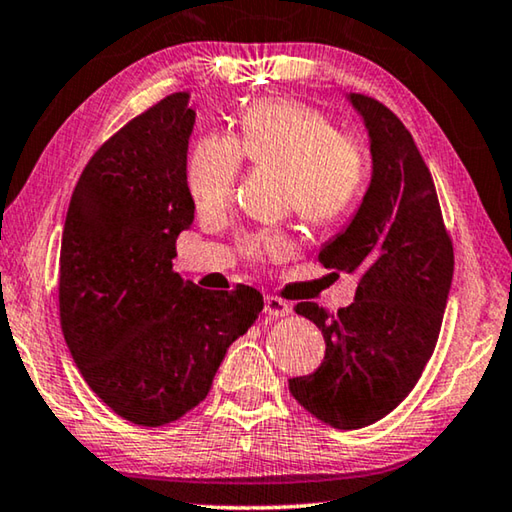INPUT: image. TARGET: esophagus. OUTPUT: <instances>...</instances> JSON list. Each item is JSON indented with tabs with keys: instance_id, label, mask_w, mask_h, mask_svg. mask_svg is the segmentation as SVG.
<instances>
[{
	"instance_id": "obj_1",
	"label": "esophagus",
	"mask_w": 512,
	"mask_h": 512,
	"mask_svg": "<svg viewBox=\"0 0 512 512\" xmlns=\"http://www.w3.org/2000/svg\"><path fill=\"white\" fill-rule=\"evenodd\" d=\"M264 312L269 317H285L292 312V308H289V303H285L282 299H278V296H266L264 299Z\"/></svg>"
}]
</instances>
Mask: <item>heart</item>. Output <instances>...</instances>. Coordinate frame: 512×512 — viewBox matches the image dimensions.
Wrapping results in <instances>:
<instances>
[{
  "mask_svg": "<svg viewBox=\"0 0 512 512\" xmlns=\"http://www.w3.org/2000/svg\"><path fill=\"white\" fill-rule=\"evenodd\" d=\"M241 158L282 170L287 207H294L310 225L345 218L365 177L361 147L352 137L335 133L322 112L296 101H262L243 112L234 140L209 135L190 151L186 181L197 209L211 211L230 202ZM285 248L280 234L246 241L250 255H280Z\"/></svg>",
  "mask_w": 512,
  "mask_h": 512,
  "instance_id": "heart-1",
  "label": "heart"
}]
</instances>
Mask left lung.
Segmentation results:
<instances>
[{"label":"left lung","instance_id":"left-lung-1","mask_svg":"<svg viewBox=\"0 0 512 512\" xmlns=\"http://www.w3.org/2000/svg\"><path fill=\"white\" fill-rule=\"evenodd\" d=\"M368 131L372 177L349 225L319 248L326 269L356 273L338 312L299 303L326 342L324 363L289 391L319 421L356 430L407 398L430 361L453 280V243L414 137L375 98L347 94Z\"/></svg>","mask_w":512,"mask_h":512}]
</instances>
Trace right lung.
<instances>
[{
    "label": "right lung",
    "mask_w": 512,
    "mask_h": 512,
    "mask_svg": "<svg viewBox=\"0 0 512 512\" xmlns=\"http://www.w3.org/2000/svg\"><path fill=\"white\" fill-rule=\"evenodd\" d=\"M193 124L188 94L128 121L80 174L61 236L66 345L91 391L144 427L177 421L207 398L227 347L264 308L253 287L204 292L172 269L195 213L186 181Z\"/></svg>",
    "instance_id": "1"
}]
</instances>
